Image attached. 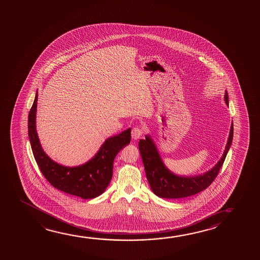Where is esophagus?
<instances>
[{
	"mask_svg": "<svg viewBox=\"0 0 260 260\" xmlns=\"http://www.w3.org/2000/svg\"><path fill=\"white\" fill-rule=\"evenodd\" d=\"M143 134V131L142 128H139V127H134L132 128V137L133 140H138L140 139Z\"/></svg>",
	"mask_w": 260,
	"mask_h": 260,
	"instance_id": "34e87169",
	"label": "esophagus"
}]
</instances>
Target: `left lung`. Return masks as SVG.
Returning <instances> with one entry per match:
<instances>
[{
	"mask_svg": "<svg viewBox=\"0 0 260 260\" xmlns=\"http://www.w3.org/2000/svg\"><path fill=\"white\" fill-rule=\"evenodd\" d=\"M224 99L225 104L229 105L228 91H225ZM232 140L233 123H231L230 136L225 145L224 153L217 164L204 174L184 177L172 173L164 165L152 139L149 135H146L144 140H141L139 142V149L151 190L155 195L163 199H182L204 190L212 183L213 180L216 179L220 171L232 143Z\"/></svg>",
	"mask_w": 260,
	"mask_h": 260,
	"instance_id": "left-lung-1",
	"label": "left lung"
}]
</instances>
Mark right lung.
I'll return each mask as SVG.
<instances>
[{
  "mask_svg": "<svg viewBox=\"0 0 260 260\" xmlns=\"http://www.w3.org/2000/svg\"><path fill=\"white\" fill-rule=\"evenodd\" d=\"M38 93L28 118V134L35 160L45 179L55 188L83 200L102 195L112 178L113 161L119 150L131 142L129 128L107 139L98 152L89 161L77 167H65L53 161L43 151L36 132V110Z\"/></svg>",
  "mask_w": 260,
  "mask_h": 260,
  "instance_id": "add662e5",
  "label": "right lung"
}]
</instances>
